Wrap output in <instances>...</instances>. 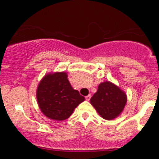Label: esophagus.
Listing matches in <instances>:
<instances>
[{
  "mask_svg": "<svg viewBox=\"0 0 159 159\" xmlns=\"http://www.w3.org/2000/svg\"><path fill=\"white\" fill-rule=\"evenodd\" d=\"M90 98H91V94H89L88 96H85V98H86V100H87V101H89V100L90 99Z\"/></svg>",
  "mask_w": 159,
  "mask_h": 159,
  "instance_id": "esophagus-1",
  "label": "esophagus"
}]
</instances>
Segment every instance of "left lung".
<instances>
[{"label": "left lung", "mask_w": 159, "mask_h": 159, "mask_svg": "<svg viewBox=\"0 0 159 159\" xmlns=\"http://www.w3.org/2000/svg\"><path fill=\"white\" fill-rule=\"evenodd\" d=\"M126 95L118 87L109 81L98 85L97 92L90 98V103L104 119L116 118L123 111Z\"/></svg>", "instance_id": "8db88e82"}]
</instances>
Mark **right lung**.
Segmentation results:
<instances>
[{
	"label": "right lung",
	"instance_id": "1",
	"mask_svg": "<svg viewBox=\"0 0 159 159\" xmlns=\"http://www.w3.org/2000/svg\"><path fill=\"white\" fill-rule=\"evenodd\" d=\"M40 110L52 120H64L72 115L84 97L74 90L65 72L48 74L43 78L36 91Z\"/></svg>",
	"mask_w": 159,
	"mask_h": 159
}]
</instances>
